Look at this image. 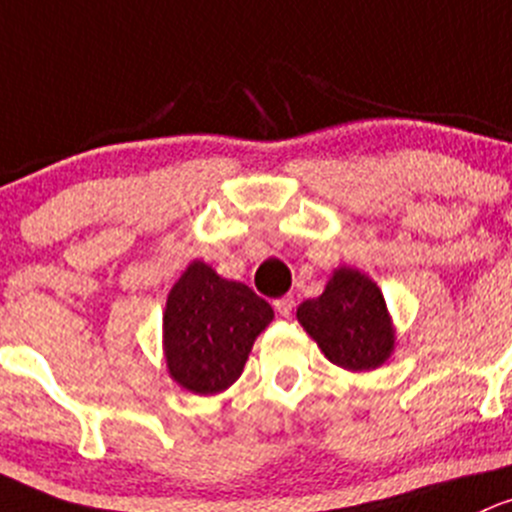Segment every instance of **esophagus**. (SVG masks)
Here are the masks:
<instances>
[{
    "label": "esophagus",
    "mask_w": 512,
    "mask_h": 512,
    "mask_svg": "<svg viewBox=\"0 0 512 512\" xmlns=\"http://www.w3.org/2000/svg\"><path fill=\"white\" fill-rule=\"evenodd\" d=\"M273 305H276L278 315H283V318H288V315H291L293 308H295V300H293V295H283V298H278Z\"/></svg>",
    "instance_id": "34e87169"
}]
</instances>
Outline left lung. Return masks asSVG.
Wrapping results in <instances>:
<instances>
[{
    "mask_svg": "<svg viewBox=\"0 0 512 512\" xmlns=\"http://www.w3.org/2000/svg\"><path fill=\"white\" fill-rule=\"evenodd\" d=\"M298 323L323 355L342 370H377L394 350V328L384 295L355 268H335L318 298L298 305Z\"/></svg>",
    "mask_w": 512,
    "mask_h": 512,
    "instance_id": "left-lung-1",
    "label": "left lung"
}]
</instances>
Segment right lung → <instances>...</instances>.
I'll list each match as a JSON object with an SVG mask.
<instances>
[{
  "label": "right lung",
  "instance_id": "right-lung-1",
  "mask_svg": "<svg viewBox=\"0 0 512 512\" xmlns=\"http://www.w3.org/2000/svg\"><path fill=\"white\" fill-rule=\"evenodd\" d=\"M273 308L239 281L192 261L167 295L162 345L170 377L194 394H219L244 372Z\"/></svg>",
  "mask_w": 512,
  "mask_h": 512
}]
</instances>
